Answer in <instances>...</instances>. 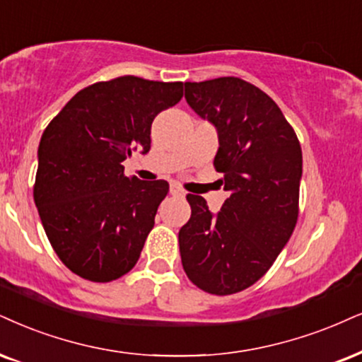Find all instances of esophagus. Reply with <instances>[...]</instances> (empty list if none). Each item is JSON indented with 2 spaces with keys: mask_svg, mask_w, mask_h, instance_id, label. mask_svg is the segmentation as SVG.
Here are the masks:
<instances>
[{
  "mask_svg": "<svg viewBox=\"0 0 362 362\" xmlns=\"http://www.w3.org/2000/svg\"><path fill=\"white\" fill-rule=\"evenodd\" d=\"M169 193H171L173 196H181V198L186 194L185 189H182L181 186H177V185H171V186H169Z\"/></svg>",
  "mask_w": 362,
  "mask_h": 362,
  "instance_id": "obj_1",
  "label": "esophagus"
}]
</instances>
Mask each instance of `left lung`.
<instances>
[{"label": "left lung", "mask_w": 362, "mask_h": 362, "mask_svg": "<svg viewBox=\"0 0 362 362\" xmlns=\"http://www.w3.org/2000/svg\"><path fill=\"white\" fill-rule=\"evenodd\" d=\"M185 99L216 129L215 168L230 196L216 215L202 196H186L182 269L204 292L230 296L267 274L296 228L302 149L279 105L242 78L186 82Z\"/></svg>", "instance_id": "left-lung-1"}]
</instances>
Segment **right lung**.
I'll return each instance as SVG.
<instances>
[{"instance_id": "obj_1", "label": "right lung", "mask_w": 362, "mask_h": 362, "mask_svg": "<svg viewBox=\"0 0 362 362\" xmlns=\"http://www.w3.org/2000/svg\"><path fill=\"white\" fill-rule=\"evenodd\" d=\"M181 97L182 82H97L43 131L35 204L58 258L82 279L110 282L139 260L169 185L127 177L122 163L151 149L154 117Z\"/></svg>"}]
</instances>
